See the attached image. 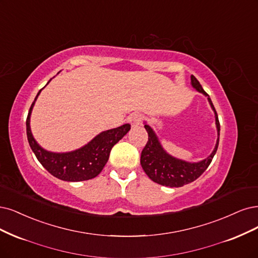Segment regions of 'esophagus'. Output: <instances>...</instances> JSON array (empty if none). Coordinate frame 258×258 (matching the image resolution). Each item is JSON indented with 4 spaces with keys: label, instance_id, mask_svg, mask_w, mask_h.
Instances as JSON below:
<instances>
[{
    "label": "esophagus",
    "instance_id": "1",
    "mask_svg": "<svg viewBox=\"0 0 258 258\" xmlns=\"http://www.w3.org/2000/svg\"><path fill=\"white\" fill-rule=\"evenodd\" d=\"M128 121L132 126H139L142 121V115L140 113H132L128 117Z\"/></svg>",
    "mask_w": 258,
    "mask_h": 258
}]
</instances>
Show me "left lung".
Masks as SVG:
<instances>
[{
	"mask_svg": "<svg viewBox=\"0 0 258 258\" xmlns=\"http://www.w3.org/2000/svg\"><path fill=\"white\" fill-rule=\"evenodd\" d=\"M191 84L198 92L208 97V101L211 108L215 111L218 140L214 152L211 153L209 157L204 159L203 161L194 163L174 158L171 155H168L162 148L152 127L148 126L147 123L144 125L148 133V141L143 150H142L141 165L143 167L144 172L153 181L165 186H171V188H178V186H182L198 179L207 170V167L211 163V160L216 155L219 146L220 122L215 106L212 104L211 99L209 98V95L203 90L202 85L194 76H191Z\"/></svg>",
	"mask_w": 258,
	"mask_h": 258,
	"instance_id": "1",
	"label": "left lung"
}]
</instances>
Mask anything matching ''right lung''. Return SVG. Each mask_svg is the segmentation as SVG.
<instances>
[{"instance_id":"obj_1","label":"right lung","mask_w":258,"mask_h":258,"mask_svg":"<svg viewBox=\"0 0 258 258\" xmlns=\"http://www.w3.org/2000/svg\"><path fill=\"white\" fill-rule=\"evenodd\" d=\"M41 91L42 88L35 97L26 118V136L33 153L41 165L51 175L60 180L83 181L94 178L100 174L105 163L108 162L112 147L127 135L131 126L129 123H125L120 127L103 131L95 137L90 143L74 152L60 154L47 152L35 141L30 127L32 109Z\"/></svg>"}]
</instances>
